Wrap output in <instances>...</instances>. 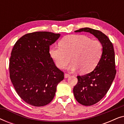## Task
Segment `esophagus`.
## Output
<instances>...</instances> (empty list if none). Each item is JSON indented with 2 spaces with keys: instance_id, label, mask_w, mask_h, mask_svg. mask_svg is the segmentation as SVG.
Instances as JSON below:
<instances>
[{
  "instance_id": "34e87169",
  "label": "esophagus",
  "mask_w": 124,
  "mask_h": 124,
  "mask_svg": "<svg viewBox=\"0 0 124 124\" xmlns=\"http://www.w3.org/2000/svg\"><path fill=\"white\" fill-rule=\"evenodd\" d=\"M70 76V75L68 73H65V74H64V77H65V78H68Z\"/></svg>"
}]
</instances>
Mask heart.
<instances>
[{
  "instance_id": "b5f03b06",
  "label": "heart",
  "mask_w": 124,
  "mask_h": 124,
  "mask_svg": "<svg viewBox=\"0 0 124 124\" xmlns=\"http://www.w3.org/2000/svg\"><path fill=\"white\" fill-rule=\"evenodd\" d=\"M60 46L50 48L51 57L59 69L65 68L71 60L69 67L71 70L79 69L81 73L91 72L96 67L103 53L101 42L84 35H69L60 42Z\"/></svg>"
}]
</instances>
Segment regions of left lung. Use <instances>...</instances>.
Listing matches in <instances>:
<instances>
[{"mask_svg": "<svg viewBox=\"0 0 124 124\" xmlns=\"http://www.w3.org/2000/svg\"><path fill=\"white\" fill-rule=\"evenodd\" d=\"M88 32L101 42L103 53L98 65L93 72L77 76L78 82L73 88L74 97L79 103L92 106L99 101L109 90L116 73L114 48L108 37L99 30L82 28L75 32Z\"/></svg>", "mask_w": 124, "mask_h": 124, "instance_id": "1", "label": "left lung"}]
</instances>
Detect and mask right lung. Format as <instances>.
Masks as SVG:
<instances>
[{
  "mask_svg": "<svg viewBox=\"0 0 124 124\" xmlns=\"http://www.w3.org/2000/svg\"><path fill=\"white\" fill-rule=\"evenodd\" d=\"M60 34L37 31L26 34L15 44L9 59V76L20 97L31 106L42 107L54 99L64 73L56 67L50 46Z\"/></svg>",
  "mask_w": 124,
  "mask_h": 124,
  "instance_id": "obj_1",
  "label": "right lung"
}]
</instances>
